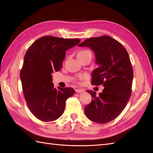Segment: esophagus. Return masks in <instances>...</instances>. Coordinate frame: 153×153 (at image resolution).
Returning <instances> with one entry per match:
<instances>
[{"label":"esophagus","instance_id":"1","mask_svg":"<svg viewBox=\"0 0 153 153\" xmlns=\"http://www.w3.org/2000/svg\"><path fill=\"white\" fill-rule=\"evenodd\" d=\"M85 89H76V92L77 93H82L83 92Z\"/></svg>","mask_w":153,"mask_h":153}]
</instances>
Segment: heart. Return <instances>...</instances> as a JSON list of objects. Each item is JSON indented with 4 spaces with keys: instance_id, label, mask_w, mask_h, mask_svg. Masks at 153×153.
Wrapping results in <instances>:
<instances>
[{
    "instance_id": "b5f03b06",
    "label": "heart",
    "mask_w": 153,
    "mask_h": 153,
    "mask_svg": "<svg viewBox=\"0 0 153 153\" xmlns=\"http://www.w3.org/2000/svg\"><path fill=\"white\" fill-rule=\"evenodd\" d=\"M91 54L90 51H87V50H83V51H81L80 52H79L78 54H77V56H82V55L83 54ZM85 76H83V75H79V76L77 77V80L79 81H82L84 79H85Z\"/></svg>"
}]
</instances>
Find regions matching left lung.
<instances>
[{
	"label": "left lung",
	"instance_id": "8db88e82",
	"mask_svg": "<svg viewBox=\"0 0 153 153\" xmlns=\"http://www.w3.org/2000/svg\"><path fill=\"white\" fill-rule=\"evenodd\" d=\"M78 46L94 51L99 67L93 71L91 84L105 87L99 96L87 91L93 99L85 114L94 122H110L124 109L131 94L134 71L129 54L120 42L107 35L87 39Z\"/></svg>",
	"mask_w": 153,
	"mask_h": 153
}]
</instances>
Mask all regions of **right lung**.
<instances>
[{
	"label": "right lung",
	"mask_w": 153,
	"mask_h": 153,
	"mask_svg": "<svg viewBox=\"0 0 153 153\" xmlns=\"http://www.w3.org/2000/svg\"><path fill=\"white\" fill-rule=\"evenodd\" d=\"M79 42V39L44 36L35 41L25 54L20 71L23 93L29 109L41 121L60 118L66 100L75 93L71 87L54 88L51 74L61 69L66 51Z\"/></svg>",
	"instance_id": "right-lung-1"
}]
</instances>
